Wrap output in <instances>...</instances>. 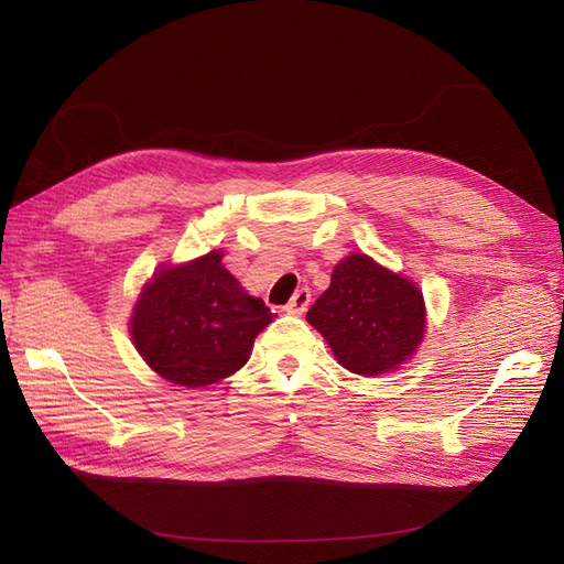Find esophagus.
<instances>
[{"mask_svg":"<svg viewBox=\"0 0 564 564\" xmlns=\"http://www.w3.org/2000/svg\"><path fill=\"white\" fill-rule=\"evenodd\" d=\"M308 305H311V292L308 289H296V294L292 296V301L286 303V313L289 315H303L305 311H308Z\"/></svg>","mask_w":564,"mask_h":564,"instance_id":"1","label":"esophagus"}]
</instances>
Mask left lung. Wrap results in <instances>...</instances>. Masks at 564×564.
<instances>
[{
	"mask_svg": "<svg viewBox=\"0 0 564 564\" xmlns=\"http://www.w3.org/2000/svg\"><path fill=\"white\" fill-rule=\"evenodd\" d=\"M305 319L327 338L340 367L377 377L416 352L425 332V303L414 282L367 253H350L336 263L329 289Z\"/></svg>",
	"mask_w": 564,
	"mask_h": 564,
	"instance_id": "left-lung-1",
	"label": "left lung"
}]
</instances>
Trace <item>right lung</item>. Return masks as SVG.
Instances as JSON below:
<instances>
[{"instance_id":"right-lung-1","label":"right lung","mask_w":564,"mask_h":564,"mask_svg":"<svg viewBox=\"0 0 564 564\" xmlns=\"http://www.w3.org/2000/svg\"><path fill=\"white\" fill-rule=\"evenodd\" d=\"M220 261L224 253L209 251L164 265L135 301L133 346L166 381L202 388L228 379L247 365L253 338L275 317Z\"/></svg>"}]
</instances>
